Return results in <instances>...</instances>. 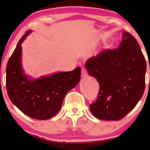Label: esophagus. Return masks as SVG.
<instances>
[{
  "instance_id": "esophagus-1",
  "label": "esophagus",
  "mask_w": 150,
  "mask_h": 150,
  "mask_svg": "<svg viewBox=\"0 0 150 150\" xmlns=\"http://www.w3.org/2000/svg\"><path fill=\"white\" fill-rule=\"evenodd\" d=\"M81 76L83 78H86L87 76V71L85 67H83L81 69Z\"/></svg>"
}]
</instances>
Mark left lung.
Returning a JSON list of instances; mask_svg holds the SVG:
<instances>
[{
  "mask_svg": "<svg viewBox=\"0 0 150 150\" xmlns=\"http://www.w3.org/2000/svg\"><path fill=\"white\" fill-rule=\"evenodd\" d=\"M122 37L119 48L102 51L85 63L89 74L100 85L98 99L89 106L100 120H121L144 93L146 61L136 39L128 32Z\"/></svg>",
  "mask_w": 150,
  "mask_h": 150,
  "instance_id": "left-lung-1",
  "label": "left lung"
}]
</instances>
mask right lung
I'll return each instance as SVG.
<instances>
[{
    "label": "right lung",
    "mask_w": 150,
    "mask_h": 150,
    "mask_svg": "<svg viewBox=\"0 0 150 150\" xmlns=\"http://www.w3.org/2000/svg\"><path fill=\"white\" fill-rule=\"evenodd\" d=\"M31 30L18 42L6 68L7 94L14 105L26 115L40 120H48L61 109L67 92L79 83L81 67L66 72L30 80L22 67V43Z\"/></svg>",
    "instance_id": "right-lung-1"
}]
</instances>
